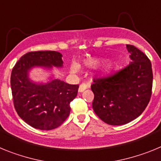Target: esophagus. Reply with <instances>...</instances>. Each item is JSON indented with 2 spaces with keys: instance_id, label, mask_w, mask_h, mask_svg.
Segmentation results:
<instances>
[{
  "instance_id": "esophagus-1",
  "label": "esophagus",
  "mask_w": 161,
  "mask_h": 161,
  "mask_svg": "<svg viewBox=\"0 0 161 161\" xmlns=\"http://www.w3.org/2000/svg\"><path fill=\"white\" fill-rule=\"evenodd\" d=\"M86 89H88V85H86V84L85 83L80 84L79 86V92H83V91H85Z\"/></svg>"
}]
</instances>
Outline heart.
Instances as JSON below:
<instances>
[{
  "label": "heart",
  "mask_w": 161,
  "mask_h": 161,
  "mask_svg": "<svg viewBox=\"0 0 161 161\" xmlns=\"http://www.w3.org/2000/svg\"><path fill=\"white\" fill-rule=\"evenodd\" d=\"M98 63V61L97 59H88L85 60V64L89 66H93V65H95L96 64ZM72 72H77L79 71V66H78L76 64H74L72 67Z\"/></svg>",
  "instance_id": "obj_1"
}]
</instances>
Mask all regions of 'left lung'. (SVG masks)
<instances>
[{"label":"left lung","instance_id":"left-lung-1","mask_svg":"<svg viewBox=\"0 0 161 161\" xmlns=\"http://www.w3.org/2000/svg\"><path fill=\"white\" fill-rule=\"evenodd\" d=\"M131 62L107 76L94 78L93 109L104 123L117 126L130 123L149 103L153 74L150 59L133 45H126Z\"/></svg>","mask_w":161,"mask_h":161}]
</instances>
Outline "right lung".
<instances>
[{
	"label": "right lung",
	"mask_w": 161,
	"mask_h": 161,
	"mask_svg": "<svg viewBox=\"0 0 161 161\" xmlns=\"http://www.w3.org/2000/svg\"><path fill=\"white\" fill-rule=\"evenodd\" d=\"M62 55L54 51L31 52L22 55L13 68L10 85L15 110L34 128L53 130L66 120L70 103L77 95L79 85L53 80L46 85H35L28 79L34 66L61 67Z\"/></svg>",
	"instance_id": "add662e5"
}]
</instances>
